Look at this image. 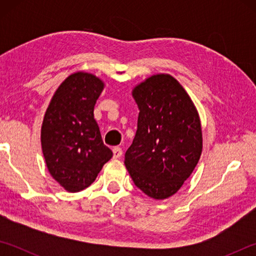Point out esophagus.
<instances>
[{"instance_id":"1","label":"esophagus","mask_w":256,"mask_h":256,"mask_svg":"<svg viewBox=\"0 0 256 256\" xmlns=\"http://www.w3.org/2000/svg\"><path fill=\"white\" fill-rule=\"evenodd\" d=\"M112 154H114V158L118 159V158H120L122 157L123 154V150L120 148V146H115L114 149H112Z\"/></svg>"}]
</instances>
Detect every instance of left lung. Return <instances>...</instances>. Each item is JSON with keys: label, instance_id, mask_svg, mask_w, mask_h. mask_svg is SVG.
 I'll return each mask as SVG.
<instances>
[{"label": "left lung", "instance_id": "obj_1", "mask_svg": "<svg viewBox=\"0 0 256 256\" xmlns=\"http://www.w3.org/2000/svg\"><path fill=\"white\" fill-rule=\"evenodd\" d=\"M132 96L140 112L124 164L136 188L164 200L182 188L198 162L200 118L188 92L170 74L148 78Z\"/></svg>", "mask_w": 256, "mask_h": 256}]
</instances>
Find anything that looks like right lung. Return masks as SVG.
Wrapping results in <instances>:
<instances>
[{
    "label": "right lung",
    "mask_w": 256,
    "mask_h": 256,
    "mask_svg": "<svg viewBox=\"0 0 256 256\" xmlns=\"http://www.w3.org/2000/svg\"><path fill=\"white\" fill-rule=\"evenodd\" d=\"M104 86L92 73H73L60 84L45 112L40 138L46 166L68 192L92 185L112 157L94 118Z\"/></svg>",
    "instance_id": "add662e5"
}]
</instances>
